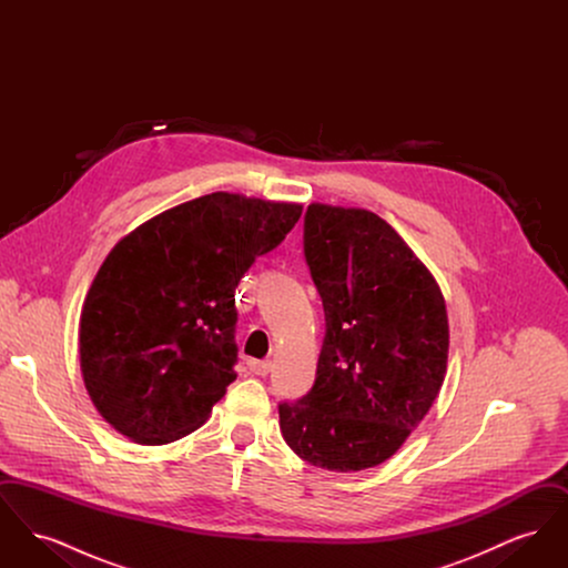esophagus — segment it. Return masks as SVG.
<instances>
[{
	"label": "esophagus",
	"instance_id": "34e87169",
	"mask_svg": "<svg viewBox=\"0 0 568 568\" xmlns=\"http://www.w3.org/2000/svg\"><path fill=\"white\" fill-rule=\"evenodd\" d=\"M272 364L266 359V362H260V359H251L248 362V371L253 373V375H257V377H266L268 373H271Z\"/></svg>",
	"mask_w": 568,
	"mask_h": 568
}]
</instances>
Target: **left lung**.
<instances>
[{"label": "left lung", "mask_w": 568, "mask_h": 568, "mask_svg": "<svg viewBox=\"0 0 568 568\" xmlns=\"http://www.w3.org/2000/svg\"><path fill=\"white\" fill-rule=\"evenodd\" d=\"M304 257L325 336L306 396L278 405L285 443L317 468L353 473L392 458L430 410L449 325L430 271L364 209L311 204Z\"/></svg>", "instance_id": "8db88e82"}]
</instances>
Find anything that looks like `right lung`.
<instances>
[{
  "mask_svg": "<svg viewBox=\"0 0 568 568\" xmlns=\"http://www.w3.org/2000/svg\"><path fill=\"white\" fill-rule=\"evenodd\" d=\"M300 204L216 191L116 244L81 313L84 387L114 430L165 445L197 430L236 378V287Z\"/></svg>",
  "mask_w": 568,
  "mask_h": 568,
  "instance_id": "obj_1",
  "label": "right lung"
}]
</instances>
